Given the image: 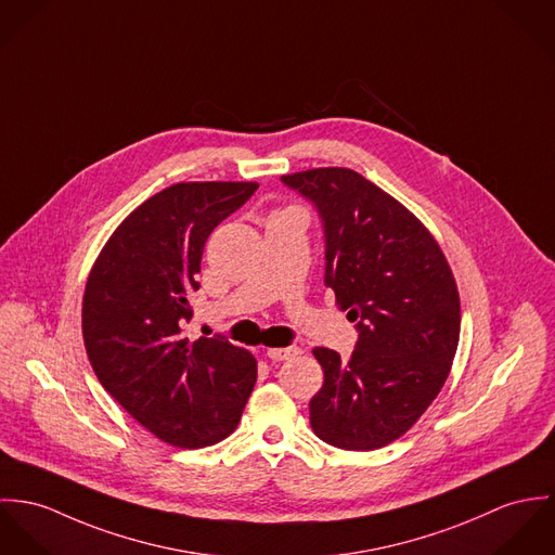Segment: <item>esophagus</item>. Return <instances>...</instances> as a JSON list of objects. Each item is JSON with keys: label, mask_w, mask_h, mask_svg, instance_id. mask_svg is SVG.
<instances>
[{"label": "esophagus", "mask_w": 555, "mask_h": 555, "mask_svg": "<svg viewBox=\"0 0 555 555\" xmlns=\"http://www.w3.org/2000/svg\"><path fill=\"white\" fill-rule=\"evenodd\" d=\"M266 356L274 362H285V360H294L296 356H300L298 347H270L266 351Z\"/></svg>", "instance_id": "34e87169"}]
</instances>
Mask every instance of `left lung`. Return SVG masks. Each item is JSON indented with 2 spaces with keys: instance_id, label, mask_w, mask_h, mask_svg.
I'll return each instance as SVG.
<instances>
[{
  "instance_id": "left-lung-1",
  "label": "left lung",
  "mask_w": 555,
  "mask_h": 555,
  "mask_svg": "<svg viewBox=\"0 0 555 555\" xmlns=\"http://www.w3.org/2000/svg\"><path fill=\"white\" fill-rule=\"evenodd\" d=\"M314 202L325 228V285L358 321L349 362L314 347L323 385L310 426L347 451L380 449L411 430L442 389L460 343V294L430 230L349 168L283 177Z\"/></svg>"
}]
</instances>
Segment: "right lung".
Segmentation results:
<instances>
[{"label":"right lung","mask_w":555,"mask_h":555,"mask_svg":"<svg viewBox=\"0 0 555 555\" xmlns=\"http://www.w3.org/2000/svg\"><path fill=\"white\" fill-rule=\"evenodd\" d=\"M255 189L253 181L166 186L125 217L85 285L82 340L95 376L140 426L181 449L236 430L257 380L247 349L185 334L204 245Z\"/></svg>","instance_id":"add662e5"}]
</instances>
